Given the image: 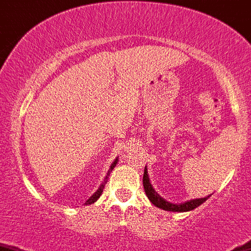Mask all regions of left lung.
<instances>
[{"label":"left lung","mask_w":251,"mask_h":251,"mask_svg":"<svg viewBox=\"0 0 251 251\" xmlns=\"http://www.w3.org/2000/svg\"><path fill=\"white\" fill-rule=\"evenodd\" d=\"M142 184H144V189H145V193L148 195L149 200L152 202L155 206L160 207L162 210H166V211H177V213H184V211H190L194 210L195 207L200 206L204 201H206L209 196H205L201 199H194V200H189V201H185L182 204H173V202L166 201L165 199H162L159 194L155 191V189L151 185L150 179H149L148 169L145 166V170H144V177H142Z\"/></svg>","instance_id":"1"}]
</instances>
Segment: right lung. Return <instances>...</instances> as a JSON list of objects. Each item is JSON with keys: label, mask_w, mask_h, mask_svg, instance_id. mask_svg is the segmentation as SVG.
Masks as SVG:
<instances>
[{"label": "right lung", "mask_w": 251, "mask_h": 251, "mask_svg": "<svg viewBox=\"0 0 251 251\" xmlns=\"http://www.w3.org/2000/svg\"><path fill=\"white\" fill-rule=\"evenodd\" d=\"M117 161H119V159H117V157H116V159H115V161L112 162V164H111V166H110V169H109V173H107V175H106V177H105V179H103V182H102V184L100 185V187H99V189H98V191H96V193H95L94 195H92L91 198H90L89 200H87L86 202H85V204H86V205L94 204V202L96 201V200H98L99 198H100V196H101V194H102V191H103V187H105V184H106V182H107V179H109L110 173H111V171H112V169H114L115 166H116Z\"/></svg>", "instance_id": "add662e5"}]
</instances>
